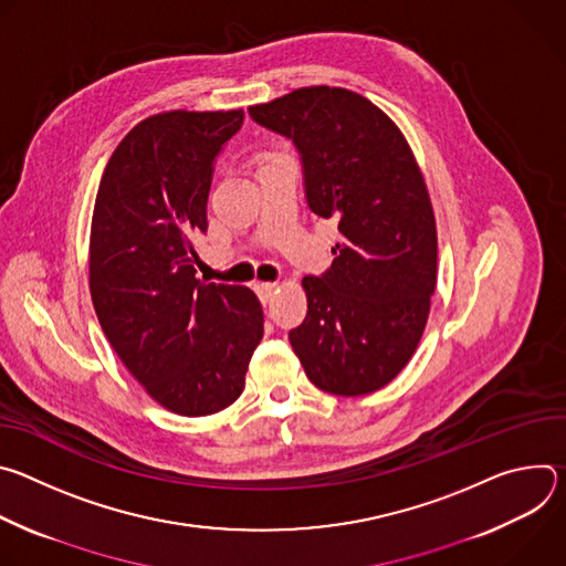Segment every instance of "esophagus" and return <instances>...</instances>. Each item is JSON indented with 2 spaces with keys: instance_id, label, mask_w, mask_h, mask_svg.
I'll list each match as a JSON object with an SVG mask.
<instances>
[{
  "instance_id": "obj_1",
  "label": "esophagus",
  "mask_w": 566,
  "mask_h": 566,
  "mask_svg": "<svg viewBox=\"0 0 566 566\" xmlns=\"http://www.w3.org/2000/svg\"><path fill=\"white\" fill-rule=\"evenodd\" d=\"M253 289H255L258 297L262 300V304H266V302L271 300L273 291H275V284H273V282H255V284H253Z\"/></svg>"
}]
</instances>
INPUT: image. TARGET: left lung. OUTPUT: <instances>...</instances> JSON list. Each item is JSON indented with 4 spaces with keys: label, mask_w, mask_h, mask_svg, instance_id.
Returning a JSON list of instances; mask_svg holds the SVG:
<instances>
[{
    "label": "left lung",
    "mask_w": 566,
    "mask_h": 566,
    "mask_svg": "<svg viewBox=\"0 0 566 566\" xmlns=\"http://www.w3.org/2000/svg\"><path fill=\"white\" fill-rule=\"evenodd\" d=\"M249 114L295 145L306 206L340 232L334 264L302 280L308 304L291 347L322 391H376L412 358L437 284V226L412 149L376 105L338 87Z\"/></svg>",
    "instance_id": "1"
}]
</instances>
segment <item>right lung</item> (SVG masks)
Instances as JSON below:
<instances>
[{
	"label": "right lung",
	"mask_w": 566,
	"mask_h": 566,
	"mask_svg": "<svg viewBox=\"0 0 566 566\" xmlns=\"http://www.w3.org/2000/svg\"><path fill=\"white\" fill-rule=\"evenodd\" d=\"M241 125V109L145 118L112 154L94 206L90 289L101 327L147 394L181 417L234 402L264 336L251 289L195 277L214 160Z\"/></svg>",
	"instance_id": "add662e5"
}]
</instances>
